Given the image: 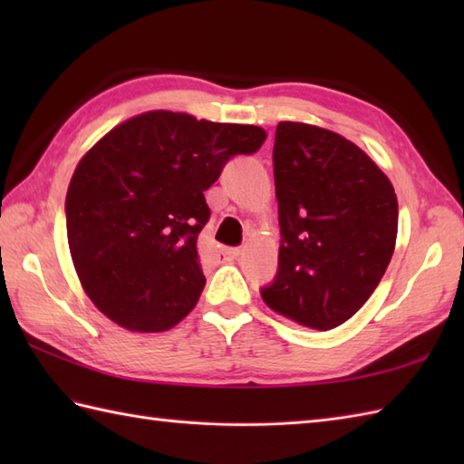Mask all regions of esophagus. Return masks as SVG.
<instances>
[{"mask_svg":"<svg viewBox=\"0 0 464 464\" xmlns=\"http://www.w3.org/2000/svg\"><path fill=\"white\" fill-rule=\"evenodd\" d=\"M239 255H241V251H239V249H233V247H221V249H217V257H219V261H223V263L237 259Z\"/></svg>","mask_w":464,"mask_h":464,"instance_id":"1","label":"esophagus"}]
</instances>
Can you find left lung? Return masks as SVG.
Listing matches in <instances>:
<instances>
[{
    "label": "left lung",
    "instance_id": "8db88e82",
    "mask_svg": "<svg viewBox=\"0 0 464 464\" xmlns=\"http://www.w3.org/2000/svg\"><path fill=\"white\" fill-rule=\"evenodd\" d=\"M273 173L279 271L261 297L295 323L331 331L367 303L389 267L399 227L395 189L361 147L299 121L277 125Z\"/></svg>",
    "mask_w": 464,
    "mask_h": 464
}]
</instances>
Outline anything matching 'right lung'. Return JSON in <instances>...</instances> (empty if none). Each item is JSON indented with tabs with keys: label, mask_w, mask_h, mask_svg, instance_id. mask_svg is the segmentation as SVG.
<instances>
[{
	"label": "right lung",
	"mask_w": 464,
	"mask_h": 464,
	"mask_svg": "<svg viewBox=\"0 0 464 464\" xmlns=\"http://www.w3.org/2000/svg\"><path fill=\"white\" fill-rule=\"evenodd\" d=\"M267 140L257 125L145 111L105 133L77 163L65 197L67 243L87 297L135 333L175 327L205 287L197 237L205 191L233 155Z\"/></svg>",
	"instance_id": "obj_1"
}]
</instances>
